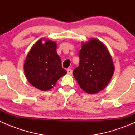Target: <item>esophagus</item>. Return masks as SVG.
Returning a JSON list of instances; mask_svg holds the SVG:
<instances>
[{
	"label": "esophagus",
	"instance_id": "esophagus-1",
	"mask_svg": "<svg viewBox=\"0 0 135 135\" xmlns=\"http://www.w3.org/2000/svg\"><path fill=\"white\" fill-rule=\"evenodd\" d=\"M66 71H67V73L69 74H73V70H72V69H68L67 70H66Z\"/></svg>",
	"mask_w": 135,
	"mask_h": 135
}]
</instances>
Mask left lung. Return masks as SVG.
Returning a JSON list of instances; mask_svg holds the SVG:
<instances>
[{"label":"left lung","mask_w":135,"mask_h":135,"mask_svg":"<svg viewBox=\"0 0 135 135\" xmlns=\"http://www.w3.org/2000/svg\"><path fill=\"white\" fill-rule=\"evenodd\" d=\"M79 57L80 65L73 75L80 88L89 94L104 89L114 72L112 59L105 45L96 38L83 43Z\"/></svg>","instance_id":"obj_1"}]
</instances>
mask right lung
Wrapping results in <instances>:
<instances>
[{
    "instance_id": "right-lung-1",
    "label": "right lung",
    "mask_w": 135,
    "mask_h": 135,
    "mask_svg": "<svg viewBox=\"0 0 135 135\" xmlns=\"http://www.w3.org/2000/svg\"><path fill=\"white\" fill-rule=\"evenodd\" d=\"M43 38L36 42L26 57L24 71L27 80L35 88L47 91L55 86L57 81L66 74L56 51L57 44Z\"/></svg>"
}]
</instances>
